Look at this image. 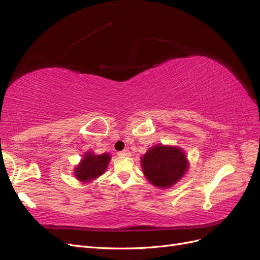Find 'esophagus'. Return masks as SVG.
Here are the masks:
<instances>
[{
    "label": "esophagus",
    "mask_w": 260,
    "mask_h": 260,
    "mask_svg": "<svg viewBox=\"0 0 260 260\" xmlns=\"http://www.w3.org/2000/svg\"><path fill=\"white\" fill-rule=\"evenodd\" d=\"M118 155L121 157H129L131 155V153H130V151H128V149H123V151H121V152H118Z\"/></svg>",
    "instance_id": "1"
}]
</instances>
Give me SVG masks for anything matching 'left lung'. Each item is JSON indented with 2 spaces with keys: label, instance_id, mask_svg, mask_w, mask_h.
Here are the masks:
<instances>
[{
  "label": "left lung",
  "instance_id": "1",
  "mask_svg": "<svg viewBox=\"0 0 260 260\" xmlns=\"http://www.w3.org/2000/svg\"><path fill=\"white\" fill-rule=\"evenodd\" d=\"M141 166L153 185L169 188L183 178L190 164L181 147L157 144L141 157Z\"/></svg>",
  "mask_w": 260,
  "mask_h": 260
}]
</instances>
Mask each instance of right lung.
Masks as SVG:
<instances>
[{
	"mask_svg": "<svg viewBox=\"0 0 260 260\" xmlns=\"http://www.w3.org/2000/svg\"><path fill=\"white\" fill-rule=\"evenodd\" d=\"M111 157L108 153L95 155L92 151L85 152L80 162L74 169L76 179L82 183H88L101 177L107 169Z\"/></svg>",
	"mask_w": 260,
	"mask_h": 260,
	"instance_id": "add662e5",
	"label": "right lung"
}]
</instances>
